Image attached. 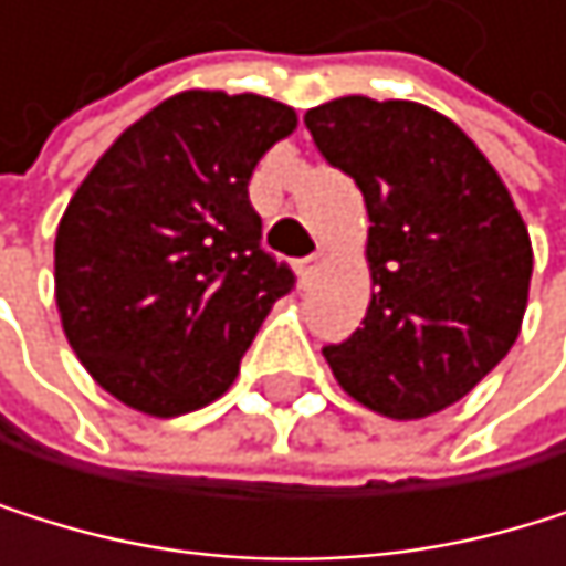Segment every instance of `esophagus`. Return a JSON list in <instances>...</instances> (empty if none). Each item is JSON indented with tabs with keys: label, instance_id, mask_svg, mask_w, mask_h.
<instances>
[{
	"label": "esophagus",
	"instance_id": "34e87169",
	"mask_svg": "<svg viewBox=\"0 0 566 566\" xmlns=\"http://www.w3.org/2000/svg\"><path fill=\"white\" fill-rule=\"evenodd\" d=\"M322 264H325V251H315V254H308L305 261H298V274H302L305 281H312V277L318 274Z\"/></svg>",
	"mask_w": 566,
	"mask_h": 566
}]
</instances>
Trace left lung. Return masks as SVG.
Returning a JSON list of instances; mask_svg holds the SVG:
<instances>
[{"instance_id":"8db88e82","label":"left lung","mask_w":566,"mask_h":566,"mask_svg":"<svg viewBox=\"0 0 566 566\" xmlns=\"http://www.w3.org/2000/svg\"><path fill=\"white\" fill-rule=\"evenodd\" d=\"M305 125L353 176L369 217L366 318L322 356L377 415H438L475 390L523 329L530 230L479 145L428 104L349 94L312 107Z\"/></svg>"}]
</instances>
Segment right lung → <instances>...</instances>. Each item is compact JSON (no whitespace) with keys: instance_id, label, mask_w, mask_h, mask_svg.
<instances>
[{"instance_id":"add662e5","label":"right lung","mask_w":566,"mask_h":566,"mask_svg":"<svg viewBox=\"0 0 566 566\" xmlns=\"http://www.w3.org/2000/svg\"><path fill=\"white\" fill-rule=\"evenodd\" d=\"M298 128L261 94L189 87L128 125L56 227L63 336L101 390L148 418L213 403L292 271L261 251L248 182Z\"/></svg>"}]
</instances>
